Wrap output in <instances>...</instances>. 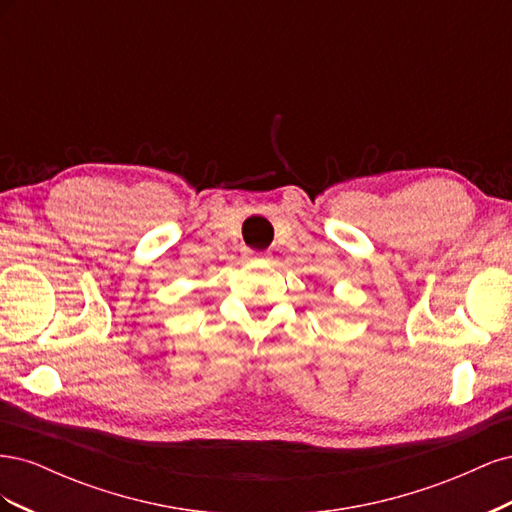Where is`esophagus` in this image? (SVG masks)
<instances>
[{
    "instance_id": "obj_1",
    "label": "esophagus",
    "mask_w": 512,
    "mask_h": 512,
    "mask_svg": "<svg viewBox=\"0 0 512 512\" xmlns=\"http://www.w3.org/2000/svg\"><path fill=\"white\" fill-rule=\"evenodd\" d=\"M262 256H265V254L254 252V250H247V252H245V258H247V260H258V258H262Z\"/></svg>"
}]
</instances>
